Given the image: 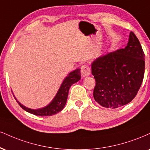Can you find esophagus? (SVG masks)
Here are the masks:
<instances>
[{
	"label": "esophagus",
	"instance_id": "34e87169",
	"mask_svg": "<svg viewBox=\"0 0 150 150\" xmlns=\"http://www.w3.org/2000/svg\"><path fill=\"white\" fill-rule=\"evenodd\" d=\"M81 74L83 77L91 75V69L88 64H84L81 66Z\"/></svg>",
	"mask_w": 150,
	"mask_h": 150
}]
</instances>
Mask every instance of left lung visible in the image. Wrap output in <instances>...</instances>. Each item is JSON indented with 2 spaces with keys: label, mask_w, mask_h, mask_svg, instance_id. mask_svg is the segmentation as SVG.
<instances>
[{
  "label": "left lung",
  "mask_w": 150,
  "mask_h": 150,
  "mask_svg": "<svg viewBox=\"0 0 150 150\" xmlns=\"http://www.w3.org/2000/svg\"><path fill=\"white\" fill-rule=\"evenodd\" d=\"M145 54L138 38L131 32L124 49L98 58L91 64L96 80L93 98L103 107L117 108L136 97L145 73Z\"/></svg>",
  "instance_id": "obj_1"
}]
</instances>
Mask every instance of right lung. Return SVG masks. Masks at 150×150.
<instances>
[{"mask_svg":"<svg viewBox=\"0 0 150 150\" xmlns=\"http://www.w3.org/2000/svg\"><path fill=\"white\" fill-rule=\"evenodd\" d=\"M80 69H77L70 73L64 80L60 89H59L57 96L53 99V100L44 108H41V109L38 110H32L25 107L24 105H21L17 100V102L24 110L33 115H37V116H51V115H54L64 109L65 105L66 103V100H67L68 91H69L70 86L80 80Z\"/></svg>","mask_w":150,"mask_h":150,"instance_id":"add662e5","label":"right lung"}]
</instances>
